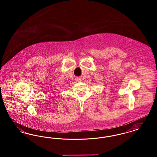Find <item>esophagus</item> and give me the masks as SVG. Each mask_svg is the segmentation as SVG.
Returning <instances> with one entry per match:
<instances>
[{"label":"esophagus","instance_id":"obj_1","mask_svg":"<svg viewBox=\"0 0 157 157\" xmlns=\"http://www.w3.org/2000/svg\"><path fill=\"white\" fill-rule=\"evenodd\" d=\"M81 79L80 78H77L76 79V81H78V82H81Z\"/></svg>","mask_w":157,"mask_h":157}]
</instances>
